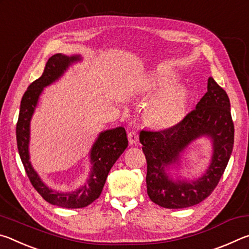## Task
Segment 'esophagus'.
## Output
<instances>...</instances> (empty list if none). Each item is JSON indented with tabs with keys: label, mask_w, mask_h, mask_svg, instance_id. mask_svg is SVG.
I'll use <instances>...</instances> for the list:
<instances>
[{
	"label": "esophagus",
	"mask_w": 249,
	"mask_h": 249,
	"mask_svg": "<svg viewBox=\"0 0 249 249\" xmlns=\"http://www.w3.org/2000/svg\"><path fill=\"white\" fill-rule=\"evenodd\" d=\"M128 142L129 144H137L138 141H140V136H138V133L135 132V130H132V132L128 133Z\"/></svg>",
	"instance_id": "1"
}]
</instances>
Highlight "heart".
<instances>
[{
    "mask_svg": "<svg viewBox=\"0 0 249 249\" xmlns=\"http://www.w3.org/2000/svg\"><path fill=\"white\" fill-rule=\"evenodd\" d=\"M177 75L171 71H159L151 83L153 90L166 89L176 82ZM187 91L182 87H174L157 96L148 108L147 117L150 123L159 127L178 124L184 113Z\"/></svg>",
    "mask_w": 249,
    "mask_h": 249,
    "instance_id": "b5f03b06",
    "label": "heart"
}]
</instances>
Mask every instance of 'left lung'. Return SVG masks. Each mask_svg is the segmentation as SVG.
Here are the masks:
<instances>
[{"label":"left lung","instance_id":"obj_1","mask_svg":"<svg viewBox=\"0 0 249 249\" xmlns=\"http://www.w3.org/2000/svg\"><path fill=\"white\" fill-rule=\"evenodd\" d=\"M202 136L213 141V155L206 174L196 180H174L167 169L178 163L189 143ZM147 161V193L154 203L166 209H183L206 199L229 163L234 145V123L226 92L213 78L208 80V92L196 108L169 128L140 133Z\"/></svg>","mask_w":249,"mask_h":249}]
</instances>
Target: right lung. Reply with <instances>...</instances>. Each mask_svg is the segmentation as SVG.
Instances as JSON below:
<instances>
[{"label":"right lung","mask_w":249,"mask_h":249,"mask_svg":"<svg viewBox=\"0 0 249 249\" xmlns=\"http://www.w3.org/2000/svg\"><path fill=\"white\" fill-rule=\"evenodd\" d=\"M80 60L81 57L79 54L66 56L62 53H56L50 57L41 77L29 84L24 93L20 101L18 121L16 124L18 154L32 185L50 204L66 209L86 208L98 199L103 190L109 170L128 145L124 127H116L101 132L90 151L92 168L89 179L87 180L86 184L72 192L65 193L53 190L41 181L37 172L34 170L29 161L28 153L29 126H31L33 113L38 103L39 95L45 87L56 81L64 74L70 65Z\"/></svg>","instance_id":"1"}]
</instances>
